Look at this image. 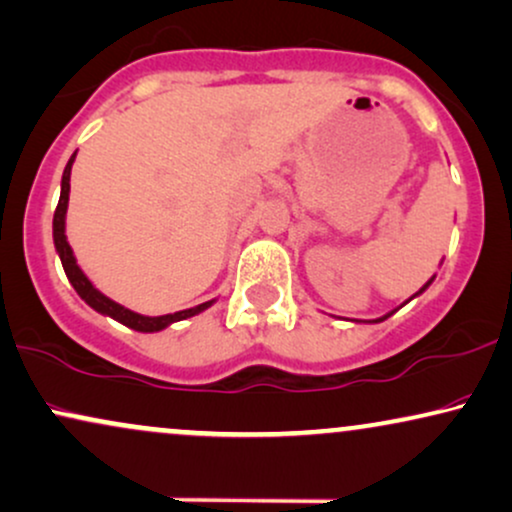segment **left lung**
<instances>
[{"instance_id": "obj_1", "label": "left lung", "mask_w": 512, "mask_h": 512, "mask_svg": "<svg viewBox=\"0 0 512 512\" xmlns=\"http://www.w3.org/2000/svg\"><path fill=\"white\" fill-rule=\"evenodd\" d=\"M432 281H435V276H432V278H430V281H428V283H425V286H423V288H420V290H418V293H423V290H425V288H428V286H430V283H432ZM418 293H416V295H418ZM387 316H392V314H387ZM387 316H383V319H375V321H385V319H387Z\"/></svg>"}]
</instances>
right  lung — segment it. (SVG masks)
I'll return each instance as SVG.
<instances>
[{"instance_id": "obj_1", "label": "right lung", "mask_w": 512, "mask_h": 512, "mask_svg": "<svg viewBox=\"0 0 512 512\" xmlns=\"http://www.w3.org/2000/svg\"><path fill=\"white\" fill-rule=\"evenodd\" d=\"M73 160H75V153H73V158L68 160L66 170H63L61 198H58V205H56V212H54V245L58 250V257H61V262H63V269H66L68 281L73 283L77 295H80L82 300L89 304V307H94L96 312L113 316L115 321L125 323L127 328H134V331H141V333L163 331V328H167L174 321L189 319V316L203 312V309H208L212 302H203V304H198V307H193V309H184V312H174V314H165V316H141L137 312H132V309H125L122 304L113 302L111 297L99 293V290L92 286V281H89V278L82 274V269L77 267L73 250H70V245L66 241V210H68V191H70V167H73Z\"/></svg>"}]
</instances>
